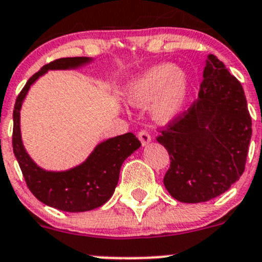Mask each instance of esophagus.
Listing matches in <instances>:
<instances>
[{"label":"esophagus","mask_w":262,"mask_h":262,"mask_svg":"<svg viewBox=\"0 0 262 262\" xmlns=\"http://www.w3.org/2000/svg\"><path fill=\"white\" fill-rule=\"evenodd\" d=\"M138 138L139 141H141V143L143 144H147L151 142V136H149V133L147 130H144V129H142V130L138 132Z\"/></svg>","instance_id":"esophagus-1"}]
</instances>
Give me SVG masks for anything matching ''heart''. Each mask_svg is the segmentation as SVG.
I'll return each instance as SVG.
<instances>
[{
  "instance_id": "b5f03b06",
  "label": "heart",
  "mask_w": 262,
  "mask_h": 262,
  "mask_svg": "<svg viewBox=\"0 0 262 262\" xmlns=\"http://www.w3.org/2000/svg\"><path fill=\"white\" fill-rule=\"evenodd\" d=\"M188 91V77L171 63H161L144 72L129 88V101L143 106L159 97L154 115L159 120L171 119L182 107Z\"/></svg>"
}]
</instances>
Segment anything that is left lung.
Segmentation results:
<instances>
[{
	"label": "left lung",
	"mask_w": 262,
	"mask_h": 262,
	"mask_svg": "<svg viewBox=\"0 0 262 262\" xmlns=\"http://www.w3.org/2000/svg\"><path fill=\"white\" fill-rule=\"evenodd\" d=\"M157 142L167 149V192L185 204L215 199L245 171L252 120L239 80L209 56L199 97L160 129Z\"/></svg>",
	"instance_id": "left-lung-1"
}]
</instances>
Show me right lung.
Returning <instances> with one entry per match:
<instances>
[{
    "label": "right lung",
    "mask_w": 262,
    "mask_h": 262,
    "mask_svg": "<svg viewBox=\"0 0 262 262\" xmlns=\"http://www.w3.org/2000/svg\"><path fill=\"white\" fill-rule=\"evenodd\" d=\"M88 61V57H63L45 65L19 93L12 114V148L28 188L40 202L67 212L90 211L107 202L118 185L124 160L141 146L133 133H125L98 144L79 166L58 172L42 170L25 152L20 137V107L30 85L47 70L70 69Z\"/></svg>",
    "instance_id": "right-lung-1"
}]
</instances>
